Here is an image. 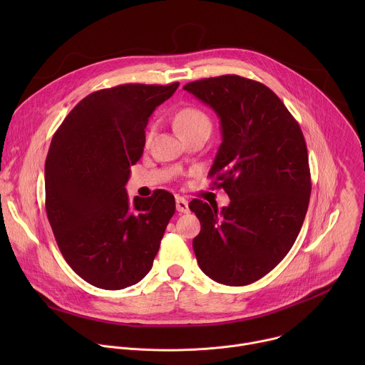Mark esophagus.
Masks as SVG:
<instances>
[{
	"label": "esophagus",
	"mask_w": 365,
	"mask_h": 365,
	"mask_svg": "<svg viewBox=\"0 0 365 365\" xmlns=\"http://www.w3.org/2000/svg\"><path fill=\"white\" fill-rule=\"evenodd\" d=\"M176 210L182 214H186L189 212V203H187V199L183 197V196H178L176 197Z\"/></svg>",
	"instance_id": "esophagus-1"
}]
</instances>
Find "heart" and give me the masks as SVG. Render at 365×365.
<instances>
[{"label": "heart", "instance_id": "1", "mask_svg": "<svg viewBox=\"0 0 365 365\" xmlns=\"http://www.w3.org/2000/svg\"><path fill=\"white\" fill-rule=\"evenodd\" d=\"M176 127L179 130L180 134H186L199 128H210L211 130V118L207 117V114L205 111H202L200 108L196 107H186L183 110H180L176 114L175 118ZM151 135V133H150Z\"/></svg>", "mask_w": 365, "mask_h": 365}]
</instances>
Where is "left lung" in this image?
Returning a JSON list of instances; mask_svg holds the SVG:
<instances>
[{
  "mask_svg": "<svg viewBox=\"0 0 365 365\" xmlns=\"http://www.w3.org/2000/svg\"><path fill=\"white\" fill-rule=\"evenodd\" d=\"M183 89L221 121L222 143L207 176H217L214 185L231 199L221 211L200 199L189 203L200 222L197 264L227 286L254 283L286 257L306 217L312 185L303 133L282 99L257 81L222 75Z\"/></svg>",
  "mask_w": 365,
  "mask_h": 365,
  "instance_id": "left-lung-1",
  "label": "left lung"
}]
</instances>
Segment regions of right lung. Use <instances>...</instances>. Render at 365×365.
<instances>
[{"label": "right lung", "mask_w": 365, "mask_h": 365, "mask_svg": "<svg viewBox=\"0 0 365 365\" xmlns=\"http://www.w3.org/2000/svg\"><path fill=\"white\" fill-rule=\"evenodd\" d=\"M178 86L125 83L92 92L51 138L44 165L47 220L66 263L95 287L138 283L176 211L168 190L130 200L125 183L143 154L150 115Z\"/></svg>", "instance_id": "right-lung-1"}]
</instances>
